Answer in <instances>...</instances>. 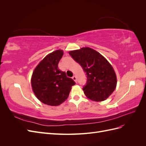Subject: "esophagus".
Wrapping results in <instances>:
<instances>
[{"label": "esophagus", "mask_w": 146, "mask_h": 146, "mask_svg": "<svg viewBox=\"0 0 146 146\" xmlns=\"http://www.w3.org/2000/svg\"><path fill=\"white\" fill-rule=\"evenodd\" d=\"M72 79L75 81V82L77 83V77H76V76H74L72 77Z\"/></svg>", "instance_id": "esophagus-1"}]
</instances>
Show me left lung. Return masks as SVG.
<instances>
[{
  "mask_svg": "<svg viewBox=\"0 0 146 146\" xmlns=\"http://www.w3.org/2000/svg\"><path fill=\"white\" fill-rule=\"evenodd\" d=\"M87 75L83 90L88 99L93 101L105 100L116 89L117 78L112 66L100 53L90 47L69 52Z\"/></svg>",
  "mask_w": 146,
  "mask_h": 146,
  "instance_id": "obj_1",
  "label": "left lung"
}]
</instances>
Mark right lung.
I'll list each match as a JSON object with an SVG mask.
<instances>
[{
	"label": "right lung",
	"instance_id": "obj_1",
	"mask_svg": "<svg viewBox=\"0 0 146 146\" xmlns=\"http://www.w3.org/2000/svg\"><path fill=\"white\" fill-rule=\"evenodd\" d=\"M63 52L57 50L48 54L33 72L31 84L36 98L43 104L58 106L68 99L72 86L76 83L65 72L58 69Z\"/></svg>",
	"mask_w": 146,
	"mask_h": 146
}]
</instances>
